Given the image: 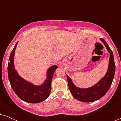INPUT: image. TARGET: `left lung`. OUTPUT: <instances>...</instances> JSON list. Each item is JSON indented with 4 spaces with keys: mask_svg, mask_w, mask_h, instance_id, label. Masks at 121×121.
<instances>
[{
    "mask_svg": "<svg viewBox=\"0 0 121 121\" xmlns=\"http://www.w3.org/2000/svg\"><path fill=\"white\" fill-rule=\"evenodd\" d=\"M100 40L104 43L107 51L110 53L108 69L105 75L92 86L82 89L76 86L70 78L67 75L69 90L73 96L80 101L94 102L102 98L108 91L114 78L116 66L113 52L103 39H100Z\"/></svg>",
    "mask_w": 121,
    "mask_h": 121,
    "instance_id": "obj_1",
    "label": "left lung"
}]
</instances>
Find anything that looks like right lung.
Returning a JSON list of instances; mask_svg holds the SVG:
<instances>
[{
  "instance_id": "right-lung-1",
  "label": "right lung",
  "mask_w": 121,
  "mask_h": 121,
  "mask_svg": "<svg viewBox=\"0 0 121 121\" xmlns=\"http://www.w3.org/2000/svg\"><path fill=\"white\" fill-rule=\"evenodd\" d=\"M17 43L18 42L11 51L8 64V77L11 86L16 95L22 100L29 103H39L45 100L50 95L53 75L58 67L52 65L49 68L46 80L40 85H35L25 80L19 75L14 66V54Z\"/></svg>"
}]
</instances>
